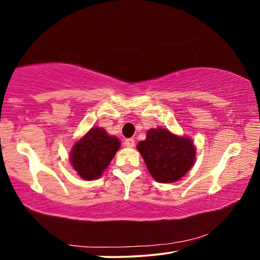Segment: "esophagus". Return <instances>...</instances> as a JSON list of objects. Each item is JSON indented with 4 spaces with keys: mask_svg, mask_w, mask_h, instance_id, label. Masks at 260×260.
<instances>
[{
    "mask_svg": "<svg viewBox=\"0 0 260 260\" xmlns=\"http://www.w3.org/2000/svg\"><path fill=\"white\" fill-rule=\"evenodd\" d=\"M124 144H125V146H127V148H134V146H135V139L134 138H127V139H125V143H124Z\"/></svg>",
    "mask_w": 260,
    "mask_h": 260,
    "instance_id": "obj_1",
    "label": "esophagus"
}]
</instances>
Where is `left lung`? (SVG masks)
<instances>
[{"instance_id": "1", "label": "left lung", "mask_w": 260, "mask_h": 260, "mask_svg": "<svg viewBox=\"0 0 260 260\" xmlns=\"http://www.w3.org/2000/svg\"><path fill=\"white\" fill-rule=\"evenodd\" d=\"M151 176L159 183H174L192 168L196 148L192 139L157 127L146 133L145 141L137 144Z\"/></svg>"}]
</instances>
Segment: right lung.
Returning <instances> with one entry per match:
<instances>
[{
  "instance_id": "1",
  "label": "right lung",
  "mask_w": 260,
  "mask_h": 260,
  "mask_svg": "<svg viewBox=\"0 0 260 260\" xmlns=\"http://www.w3.org/2000/svg\"><path fill=\"white\" fill-rule=\"evenodd\" d=\"M119 146L118 138L108 135L102 127H91L71 149V165L83 179H97L110 164Z\"/></svg>"
}]
</instances>
